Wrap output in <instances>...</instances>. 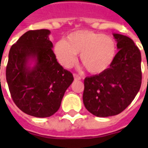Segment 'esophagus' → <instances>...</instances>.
Here are the masks:
<instances>
[{
    "label": "esophagus",
    "mask_w": 148,
    "mask_h": 148,
    "mask_svg": "<svg viewBox=\"0 0 148 148\" xmlns=\"http://www.w3.org/2000/svg\"><path fill=\"white\" fill-rule=\"evenodd\" d=\"M73 77H74V79H75L76 81H80V80L82 79V77H80L79 75H77V74H73Z\"/></svg>",
    "instance_id": "1"
}]
</instances>
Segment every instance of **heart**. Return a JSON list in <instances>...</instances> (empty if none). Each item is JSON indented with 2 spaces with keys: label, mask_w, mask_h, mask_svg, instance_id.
<instances>
[{
  "label": "heart",
  "mask_w": 148,
  "mask_h": 148,
  "mask_svg": "<svg viewBox=\"0 0 148 148\" xmlns=\"http://www.w3.org/2000/svg\"><path fill=\"white\" fill-rule=\"evenodd\" d=\"M54 53L60 63L71 67L81 53L82 65L91 73L105 71L114 59L116 45L110 36L88 30H78L70 34L66 40L55 44Z\"/></svg>",
  "instance_id": "1"
}]
</instances>
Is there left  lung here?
Listing matches in <instances>:
<instances>
[{"label": "left lung", "instance_id": "1", "mask_svg": "<svg viewBox=\"0 0 148 148\" xmlns=\"http://www.w3.org/2000/svg\"><path fill=\"white\" fill-rule=\"evenodd\" d=\"M119 50L109 68L84 81L83 103L97 117L120 114L134 100L142 83L141 53L128 36L113 34Z\"/></svg>", "mask_w": 148, "mask_h": 148}]
</instances>
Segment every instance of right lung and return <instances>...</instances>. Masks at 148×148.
I'll return each instance as SVG.
<instances>
[{
    "label": "right lung",
    "mask_w": 148,
    "mask_h": 148,
    "mask_svg": "<svg viewBox=\"0 0 148 148\" xmlns=\"http://www.w3.org/2000/svg\"><path fill=\"white\" fill-rule=\"evenodd\" d=\"M49 29L29 30L11 46L5 77L14 104L29 115L52 116L74 78L58 62Z\"/></svg>",
    "instance_id": "1"
}]
</instances>
